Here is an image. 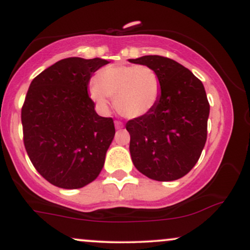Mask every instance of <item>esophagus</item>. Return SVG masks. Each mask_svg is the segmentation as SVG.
<instances>
[{
    "label": "esophagus",
    "mask_w": 250,
    "mask_h": 250,
    "mask_svg": "<svg viewBox=\"0 0 250 250\" xmlns=\"http://www.w3.org/2000/svg\"><path fill=\"white\" fill-rule=\"evenodd\" d=\"M115 128L116 129H122L123 128V123L120 121H115Z\"/></svg>",
    "instance_id": "34e87169"
}]
</instances>
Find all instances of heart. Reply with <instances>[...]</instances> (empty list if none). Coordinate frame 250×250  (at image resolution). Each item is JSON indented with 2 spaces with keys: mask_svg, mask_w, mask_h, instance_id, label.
<instances>
[{
  "mask_svg": "<svg viewBox=\"0 0 250 250\" xmlns=\"http://www.w3.org/2000/svg\"><path fill=\"white\" fill-rule=\"evenodd\" d=\"M161 81L153 68L145 64H114L97 71L95 83L89 88L93 101L103 110L109 97H115L116 110L127 119L147 115L156 105Z\"/></svg>",
  "mask_w": 250,
  "mask_h": 250,
  "instance_id": "heart-1",
  "label": "heart"
}]
</instances>
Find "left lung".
<instances>
[{"label": "left lung", "instance_id": "1", "mask_svg": "<svg viewBox=\"0 0 250 250\" xmlns=\"http://www.w3.org/2000/svg\"><path fill=\"white\" fill-rule=\"evenodd\" d=\"M149 65L161 81L156 105L127 122L131 161L155 181L185 176L199 161L207 141L209 102L202 82L182 64L159 55L129 60Z\"/></svg>", "mask_w": 250, "mask_h": 250}]
</instances>
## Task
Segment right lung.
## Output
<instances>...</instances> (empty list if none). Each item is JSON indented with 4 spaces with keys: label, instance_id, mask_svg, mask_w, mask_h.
<instances>
[{
    "label": "right lung",
    "instance_id": "add662e5",
    "mask_svg": "<svg viewBox=\"0 0 250 250\" xmlns=\"http://www.w3.org/2000/svg\"><path fill=\"white\" fill-rule=\"evenodd\" d=\"M107 63L99 57L61 60L28 89L21 113L25 150L36 170L56 187H84L104 165L115 127L111 117L97 115L88 84Z\"/></svg>",
    "mask_w": 250,
    "mask_h": 250
}]
</instances>
